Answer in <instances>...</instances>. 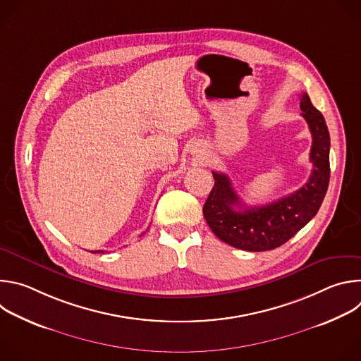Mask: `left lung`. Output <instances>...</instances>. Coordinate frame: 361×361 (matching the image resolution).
<instances>
[{"label": "left lung", "instance_id": "left-lung-1", "mask_svg": "<svg viewBox=\"0 0 361 361\" xmlns=\"http://www.w3.org/2000/svg\"><path fill=\"white\" fill-rule=\"evenodd\" d=\"M300 109L313 137V171L308 181L277 201L247 207L230 178L213 171L214 187L205 200L202 214L221 241L247 251L273 250L288 241L317 214L330 181V134L323 114L305 92L300 98Z\"/></svg>", "mask_w": 361, "mask_h": 361}]
</instances>
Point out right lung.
<instances>
[{
	"label": "right lung",
	"instance_id": "obj_1",
	"mask_svg": "<svg viewBox=\"0 0 361 361\" xmlns=\"http://www.w3.org/2000/svg\"><path fill=\"white\" fill-rule=\"evenodd\" d=\"M91 252L95 254V252H104V251H102V250H98V251H97V250H95V251H91Z\"/></svg>",
	"mask_w": 361,
	"mask_h": 361
}]
</instances>
